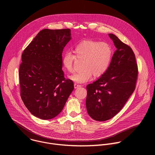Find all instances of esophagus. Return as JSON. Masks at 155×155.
Wrapping results in <instances>:
<instances>
[{"label": "esophagus", "mask_w": 155, "mask_h": 155, "mask_svg": "<svg viewBox=\"0 0 155 155\" xmlns=\"http://www.w3.org/2000/svg\"><path fill=\"white\" fill-rule=\"evenodd\" d=\"M81 85L78 84H77V83H75V84H74V87H75V88H78V87H81Z\"/></svg>", "instance_id": "obj_1"}]
</instances>
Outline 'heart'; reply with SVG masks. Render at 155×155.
Wrapping results in <instances>:
<instances>
[{"label": "heart", "mask_w": 155, "mask_h": 155, "mask_svg": "<svg viewBox=\"0 0 155 155\" xmlns=\"http://www.w3.org/2000/svg\"><path fill=\"white\" fill-rule=\"evenodd\" d=\"M74 54L70 51L64 53L62 64L68 72L74 70L75 59L82 60L81 71L73 74L69 78L75 83H83L95 77L102 76L107 71L113 56V49L109 43L93 40H86L75 46Z\"/></svg>", "instance_id": "heart-1"}]
</instances>
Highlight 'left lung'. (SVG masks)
Listing matches in <instances>:
<instances>
[{"label": "left lung", "mask_w": 155, "mask_h": 155, "mask_svg": "<svg viewBox=\"0 0 155 155\" xmlns=\"http://www.w3.org/2000/svg\"><path fill=\"white\" fill-rule=\"evenodd\" d=\"M108 35L117 50L105 73L86 86L87 114L99 121L112 118L123 108L135 90L138 75L137 64L132 48L115 35Z\"/></svg>", "instance_id": "8db88e82"}]
</instances>
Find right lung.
Masks as SVG:
<instances>
[{
	"mask_svg": "<svg viewBox=\"0 0 155 155\" xmlns=\"http://www.w3.org/2000/svg\"><path fill=\"white\" fill-rule=\"evenodd\" d=\"M70 29H43L22 54L19 69L21 97L41 120L56 117L74 89L62 70V53L71 39Z\"/></svg>",
	"mask_w": 155,
	"mask_h": 155,
	"instance_id": "obj_1",
	"label": "right lung"
}]
</instances>
